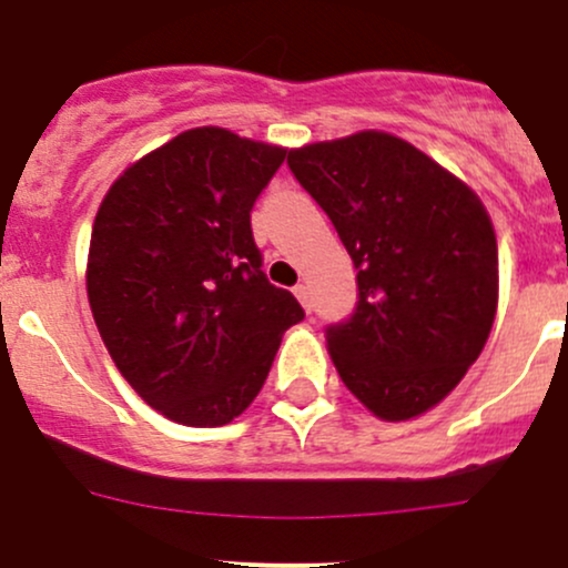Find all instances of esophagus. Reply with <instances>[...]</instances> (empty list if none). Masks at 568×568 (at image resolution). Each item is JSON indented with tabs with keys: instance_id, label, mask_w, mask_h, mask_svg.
<instances>
[{
	"instance_id": "1",
	"label": "esophagus",
	"mask_w": 568,
	"mask_h": 568,
	"mask_svg": "<svg viewBox=\"0 0 568 568\" xmlns=\"http://www.w3.org/2000/svg\"><path fill=\"white\" fill-rule=\"evenodd\" d=\"M294 294H296V300L302 302V307H305L307 313H311V307H313V302H311V291H307V285H294Z\"/></svg>"
}]
</instances>
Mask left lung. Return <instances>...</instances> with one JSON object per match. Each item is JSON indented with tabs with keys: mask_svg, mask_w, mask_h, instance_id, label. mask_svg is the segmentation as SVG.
I'll return each mask as SVG.
<instances>
[{
	"mask_svg": "<svg viewBox=\"0 0 568 568\" xmlns=\"http://www.w3.org/2000/svg\"><path fill=\"white\" fill-rule=\"evenodd\" d=\"M357 268L329 357L382 420L437 406L478 359L497 311V239L478 194L409 142L359 131L288 153Z\"/></svg>",
	"mask_w": 568,
	"mask_h": 568,
	"instance_id": "1",
	"label": "left lung"
}]
</instances>
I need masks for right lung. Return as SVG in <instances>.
Instances as JSON below:
<instances>
[{
    "mask_svg": "<svg viewBox=\"0 0 568 568\" xmlns=\"http://www.w3.org/2000/svg\"><path fill=\"white\" fill-rule=\"evenodd\" d=\"M285 148L203 125L131 164L95 214L88 300L145 404L225 426L261 393L300 302L263 274L250 211Z\"/></svg>",
    "mask_w": 568,
    "mask_h": 568,
    "instance_id": "1",
    "label": "right lung"
}]
</instances>
